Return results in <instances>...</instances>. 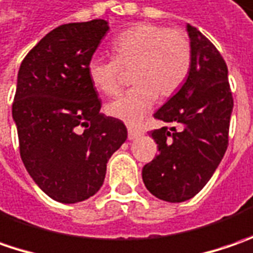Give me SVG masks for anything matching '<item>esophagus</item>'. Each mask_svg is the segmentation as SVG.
Masks as SVG:
<instances>
[{
    "mask_svg": "<svg viewBox=\"0 0 253 253\" xmlns=\"http://www.w3.org/2000/svg\"><path fill=\"white\" fill-rule=\"evenodd\" d=\"M141 134H143L141 130L134 128V127H128V140H134V138L140 137Z\"/></svg>",
    "mask_w": 253,
    "mask_h": 253,
    "instance_id": "34e87169",
    "label": "esophagus"
}]
</instances>
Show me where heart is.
Returning <instances> with one entry per match:
<instances>
[{"mask_svg": "<svg viewBox=\"0 0 253 253\" xmlns=\"http://www.w3.org/2000/svg\"><path fill=\"white\" fill-rule=\"evenodd\" d=\"M113 56H92L86 71L96 90L115 94L123 71H130L133 86L106 106L112 117L137 125L147 115L157 96L167 99L188 76L192 46L181 29L156 24H138L119 34L112 42Z\"/></svg>", "mask_w": 253, "mask_h": 253, "instance_id": "b5f03b06", "label": "heart"}]
</instances>
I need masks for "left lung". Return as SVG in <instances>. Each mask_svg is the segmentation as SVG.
Here are the masks:
<instances>
[{
	"label": "left lung",
	"instance_id": "left-lung-1",
	"mask_svg": "<svg viewBox=\"0 0 253 253\" xmlns=\"http://www.w3.org/2000/svg\"><path fill=\"white\" fill-rule=\"evenodd\" d=\"M192 62L182 87L154 113L172 127L151 130L159 156L143 167V181L169 203L192 198L210 181L225 154L234 97L226 63L215 45L188 25Z\"/></svg>",
	"mask_w": 253,
	"mask_h": 253
}]
</instances>
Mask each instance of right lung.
<instances>
[{"label":"right lung","mask_w":253,"mask_h":253,"mask_svg":"<svg viewBox=\"0 0 253 253\" xmlns=\"http://www.w3.org/2000/svg\"><path fill=\"white\" fill-rule=\"evenodd\" d=\"M105 19L63 24L28 52L12 103L24 166L52 200H87L126 141L125 123L102 115L87 62L107 32Z\"/></svg>","instance_id":"obj_1"}]
</instances>
